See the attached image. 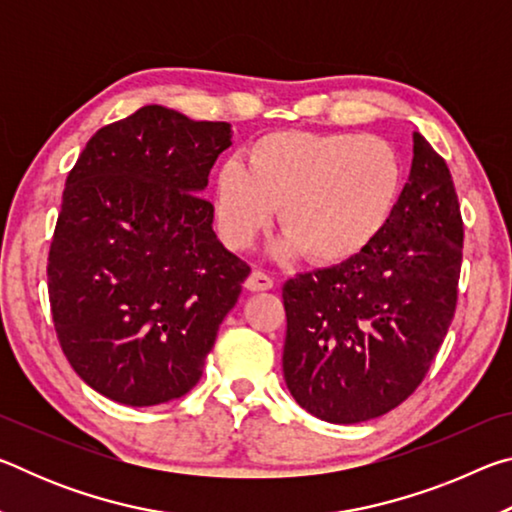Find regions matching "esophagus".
I'll return each instance as SVG.
<instances>
[{"mask_svg": "<svg viewBox=\"0 0 512 512\" xmlns=\"http://www.w3.org/2000/svg\"><path fill=\"white\" fill-rule=\"evenodd\" d=\"M273 284H275L273 277L268 273L253 271L246 280V289L248 291H268V289H273Z\"/></svg>", "mask_w": 512, "mask_h": 512, "instance_id": "obj_1", "label": "esophagus"}]
</instances>
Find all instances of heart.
<instances>
[{"instance_id":"heart-1","label":"heart","mask_w":512,"mask_h":512,"mask_svg":"<svg viewBox=\"0 0 512 512\" xmlns=\"http://www.w3.org/2000/svg\"><path fill=\"white\" fill-rule=\"evenodd\" d=\"M404 185L400 155L372 135L275 131L246 153V167L223 162L214 178V212L225 244L248 248L280 210L282 255L350 262L391 223Z\"/></svg>"}]
</instances>
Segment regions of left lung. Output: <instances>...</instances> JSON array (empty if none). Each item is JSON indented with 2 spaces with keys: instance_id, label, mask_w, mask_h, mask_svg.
I'll list each match as a JSON object with an SVG mask.
<instances>
[{
  "instance_id": "obj_1",
  "label": "left lung",
  "mask_w": 512,
  "mask_h": 512,
  "mask_svg": "<svg viewBox=\"0 0 512 512\" xmlns=\"http://www.w3.org/2000/svg\"><path fill=\"white\" fill-rule=\"evenodd\" d=\"M463 219L447 162L413 133L409 183L366 253L300 273L282 287V368L302 409L334 424L366 422L422 384L452 325Z\"/></svg>"
}]
</instances>
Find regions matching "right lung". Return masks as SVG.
I'll list each match as a JSON object with an SVG mask.
<instances>
[{
    "mask_svg": "<svg viewBox=\"0 0 512 512\" xmlns=\"http://www.w3.org/2000/svg\"><path fill=\"white\" fill-rule=\"evenodd\" d=\"M225 121L144 106L99 128L69 171L49 248L54 327L94 391L153 406L192 391L250 266L201 196Z\"/></svg>",
    "mask_w": 512,
    "mask_h": 512,
    "instance_id": "obj_1",
    "label": "right lung"
}]
</instances>
